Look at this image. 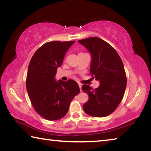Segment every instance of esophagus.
I'll return each instance as SVG.
<instances>
[{
  "label": "esophagus",
  "mask_w": 151,
  "mask_h": 151,
  "mask_svg": "<svg viewBox=\"0 0 151 151\" xmlns=\"http://www.w3.org/2000/svg\"><path fill=\"white\" fill-rule=\"evenodd\" d=\"M78 86H79V88H80V90L81 91V87H82V85L81 83H78Z\"/></svg>",
  "instance_id": "obj_1"
}]
</instances>
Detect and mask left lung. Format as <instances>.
Here are the masks:
<instances>
[{"label": "left lung", "mask_w": 151, "mask_h": 151, "mask_svg": "<svg viewBox=\"0 0 151 151\" xmlns=\"http://www.w3.org/2000/svg\"><path fill=\"white\" fill-rule=\"evenodd\" d=\"M78 42L90 52V74L100 82L95 89L87 85L82 86L89 98L83 110L92 116H106L115 111L123 98L127 86L123 63L115 49L100 38L90 37Z\"/></svg>", "instance_id": "8db88e82"}]
</instances>
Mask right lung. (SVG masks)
I'll use <instances>...</instances> for the list:
<instances>
[{"label": "right lung", "mask_w": 151, "mask_h": 151, "mask_svg": "<svg viewBox=\"0 0 151 151\" xmlns=\"http://www.w3.org/2000/svg\"><path fill=\"white\" fill-rule=\"evenodd\" d=\"M73 41L48 42L36 51L30 61L26 86L32 106L48 121L65 116L71 101L79 93L76 81H56L58 67L62 65L66 52Z\"/></svg>", "instance_id": "1"}]
</instances>
